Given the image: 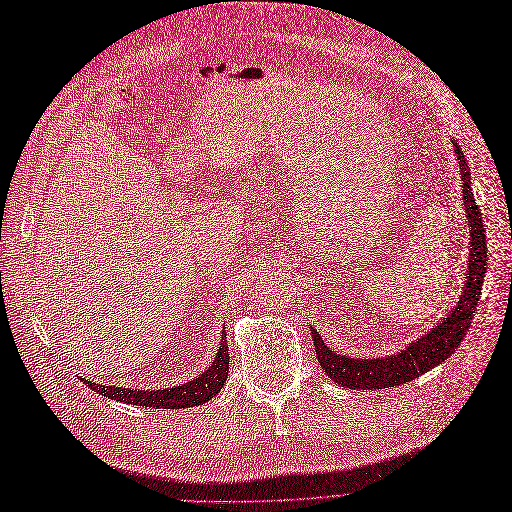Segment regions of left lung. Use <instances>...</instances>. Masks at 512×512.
Masks as SVG:
<instances>
[{"mask_svg":"<svg viewBox=\"0 0 512 512\" xmlns=\"http://www.w3.org/2000/svg\"><path fill=\"white\" fill-rule=\"evenodd\" d=\"M453 145L463 183V207H466L470 228L468 269L459 301L425 335L414 339L404 350L378 356V359H354V356L337 354L322 342L320 333L312 327V339L320 367L327 371L333 382L342 384L344 389H389V386L406 384L418 376H423L429 369L444 363L448 356H453L455 348L461 344V339L466 337L470 329L478 305V294L483 290V277L487 273V235L483 218H480V209L474 203L468 160L455 141Z\"/></svg>","mask_w":512,"mask_h":512,"instance_id":"left-lung-1","label":"left lung"}]
</instances>
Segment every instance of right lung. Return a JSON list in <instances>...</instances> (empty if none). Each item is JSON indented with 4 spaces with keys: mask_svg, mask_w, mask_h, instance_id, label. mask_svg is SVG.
I'll use <instances>...</instances> for the list:
<instances>
[{
    "mask_svg": "<svg viewBox=\"0 0 512 512\" xmlns=\"http://www.w3.org/2000/svg\"><path fill=\"white\" fill-rule=\"evenodd\" d=\"M228 376V339L226 333L220 339L218 354H215L213 363L196 376L194 380L173 386V389H126V386L115 384H96L83 378V382L91 391H96L108 399L123 401V404L132 406H145V408H166V410H179V408H194L203 406L213 395H218Z\"/></svg>",
    "mask_w": 512,
    "mask_h": 512,
    "instance_id": "right-lung-1",
    "label": "right lung"
}]
</instances>
